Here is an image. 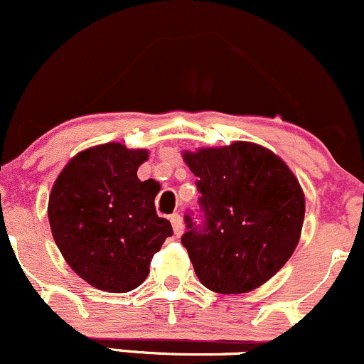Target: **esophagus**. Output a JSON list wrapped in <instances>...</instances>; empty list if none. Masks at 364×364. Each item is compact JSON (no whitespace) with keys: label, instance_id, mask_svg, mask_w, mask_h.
I'll list each match as a JSON object with an SVG mask.
<instances>
[{"label":"esophagus","instance_id":"obj_1","mask_svg":"<svg viewBox=\"0 0 364 364\" xmlns=\"http://www.w3.org/2000/svg\"><path fill=\"white\" fill-rule=\"evenodd\" d=\"M171 220V225H173V232L175 236H181V234L183 232V222H182V217L178 213H173L170 217Z\"/></svg>","mask_w":364,"mask_h":364}]
</instances>
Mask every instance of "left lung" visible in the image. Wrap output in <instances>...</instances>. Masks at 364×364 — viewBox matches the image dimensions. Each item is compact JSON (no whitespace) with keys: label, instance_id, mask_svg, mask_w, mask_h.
<instances>
[{"label":"left lung","instance_id":"obj_1","mask_svg":"<svg viewBox=\"0 0 364 364\" xmlns=\"http://www.w3.org/2000/svg\"><path fill=\"white\" fill-rule=\"evenodd\" d=\"M198 177L205 229L187 217L182 245L203 284L215 293H248L290 260L300 241L306 198L299 178L267 147L245 140L183 151Z\"/></svg>","mask_w":364,"mask_h":364}]
</instances>
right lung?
Listing matches in <instances>:
<instances>
[{
    "instance_id": "1",
    "label": "right lung",
    "mask_w": 364,
    "mask_h": 364,
    "mask_svg": "<svg viewBox=\"0 0 364 364\" xmlns=\"http://www.w3.org/2000/svg\"><path fill=\"white\" fill-rule=\"evenodd\" d=\"M147 158V149L100 144L77 152L53 182V240L69 267L97 290L127 293L140 287L154 253L173 234L156 213L158 182L136 177Z\"/></svg>"
}]
</instances>
